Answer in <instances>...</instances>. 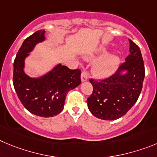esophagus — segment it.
<instances>
[{
  "label": "esophagus",
  "mask_w": 157,
  "mask_h": 157,
  "mask_svg": "<svg viewBox=\"0 0 157 157\" xmlns=\"http://www.w3.org/2000/svg\"><path fill=\"white\" fill-rule=\"evenodd\" d=\"M87 80V73L85 70H83L81 73V81L84 82Z\"/></svg>",
  "instance_id": "obj_1"
}]
</instances>
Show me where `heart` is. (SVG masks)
<instances>
[{
	"mask_svg": "<svg viewBox=\"0 0 157 157\" xmlns=\"http://www.w3.org/2000/svg\"><path fill=\"white\" fill-rule=\"evenodd\" d=\"M106 53L105 50L101 51V55L103 56ZM91 59L94 57H91ZM119 63V59L117 56H107L101 58L93 66V73L98 77H107L112 73Z\"/></svg>",
	"mask_w": 157,
	"mask_h": 157,
	"instance_id": "heart-1",
	"label": "heart"
}]
</instances>
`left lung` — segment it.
I'll use <instances>...</instances> for the list:
<instances>
[{"mask_svg":"<svg viewBox=\"0 0 157 157\" xmlns=\"http://www.w3.org/2000/svg\"><path fill=\"white\" fill-rule=\"evenodd\" d=\"M130 55L117 71L103 80L90 79L92 94L87 99L91 113L101 120L114 121L128 113L142 91L145 66L139 47L129 39ZM126 71L125 75L121 73Z\"/></svg>","mask_w":157,"mask_h":157,"instance_id":"1","label":"left lung"}]
</instances>
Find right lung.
<instances>
[{
	"label": "right lung",
	"mask_w": 157,
	"mask_h": 157,
	"mask_svg": "<svg viewBox=\"0 0 157 157\" xmlns=\"http://www.w3.org/2000/svg\"><path fill=\"white\" fill-rule=\"evenodd\" d=\"M44 29L36 31L22 43L14 61L13 85L29 112L52 117L63 111L67 93L81 83V71L59 64L40 78H31L24 73V60L36 44L44 40Z\"/></svg>",
	"instance_id": "1"
}]
</instances>
